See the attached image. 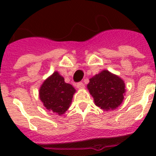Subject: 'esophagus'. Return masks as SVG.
Masks as SVG:
<instances>
[{"label": "esophagus", "instance_id": "obj_1", "mask_svg": "<svg viewBox=\"0 0 156 156\" xmlns=\"http://www.w3.org/2000/svg\"><path fill=\"white\" fill-rule=\"evenodd\" d=\"M76 87H77V88H78V89H83L85 86H84V84H83V83H77Z\"/></svg>", "mask_w": 156, "mask_h": 156}]
</instances>
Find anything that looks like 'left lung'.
Returning <instances> with one entry per match:
<instances>
[{"label": "left lung", "instance_id": "left-lung-1", "mask_svg": "<svg viewBox=\"0 0 156 156\" xmlns=\"http://www.w3.org/2000/svg\"><path fill=\"white\" fill-rule=\"evenodd\" d=\"M87 89L95 104L104 111L117 108L123 102L126 85L122 78L104 69L90 78Z\"/></svg>", "mask_w": 156, "mask_h": 156}]
</instances>
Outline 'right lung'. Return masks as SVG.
I'll list each match as a JSON object with an SVG mask.
<instances>
[{"label": "right lung", "instance_id": "obj_1", "mask_svg": "<svg viewBox=\"0 0 156 156\" xmlns=\"http://www.w3.org/2000/svg\"><path fill=\"white\" fill-rule=\"evenodd\" d=\"M75 92L73 86L66 83L63 77L55 71L40 86L39 95L44 106L48 111L61 116L70 106Z\"/></svg>", "mask_w": 156, "mask_h": 156}]
</instances>
